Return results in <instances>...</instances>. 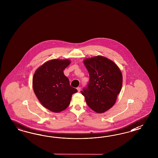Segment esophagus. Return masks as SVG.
I'll return each instance as SVG.
<instances>
[{
  "mask_svg": "<svg viewBox=\"0 0 158 158\" xmlns=\"http://www.w3.org/2000/svg\"><path fill=\"white\" fill-rule=\"evenodd\" d=\"M77 90L78 92H80L81 90V87H77Z\"/></svg>",
  "mask_w": 158,
  "mask_h": 158,
  "instance_id": "esophagus-1",
  "label": "esophagus"
}]
</instances>
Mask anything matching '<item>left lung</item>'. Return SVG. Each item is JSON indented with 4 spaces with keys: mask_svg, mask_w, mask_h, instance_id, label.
<instances>
[{
    "mask_svg": "<svg viewBox=\"0 0 158 158\" xmlns=\"http://www.w3.org/2000/svg\"><path fill=\"white\" fill-rule=\"evenodd\" d=\"M83 64L89 73L90 81L81 94L92 110L104 113L116 102L122 86V73L115 62L104 56L85 58Z\"/></svg>",
    "mask_w": 158,
    "mask_h": 158,
    "instance_id": "8db88e82",
    "label": "left lung"
}]
</instances>
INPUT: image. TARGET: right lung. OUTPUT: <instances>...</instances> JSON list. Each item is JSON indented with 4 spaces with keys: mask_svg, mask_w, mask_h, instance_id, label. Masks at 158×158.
I'll list each match as a JSON object with an SVG mask.
<instances>
[{
    "mask_svg": "<svg viewBox=\"0 0 158 158\" xmlns=\"http://www.w3.org/2000/svg\"><path fill=\"white\" fill-rule=\"evenodd\" d=\"M71 63L68 59H53L36 70L32 79L34 93L44 107L60 112L69 105L72 95L77 90L69 85L64 70Z\"/></svg>",
    "mask_w": 158,
    "mask_h": 158,
    "instance_id": "obj_1",
    "label": "right lung"
}]
</instances>
